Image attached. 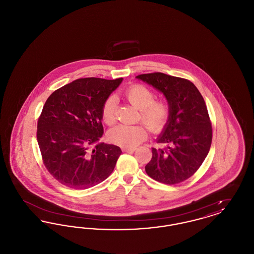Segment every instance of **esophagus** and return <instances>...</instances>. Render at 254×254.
Wrapping results in <instances>:
<instances>
[{
    "label": "esophagus",
    "instance_id": "esophagus-1",
    "mask_svg": "<svg viewBox=\"0 0 254 254\" xmlns=\"http://www.w3.org/2000/svg\"><path fill=\"white\" fill-rule=\"evenodd\" d=\"M135 149H136L135 147H131V148H129V147H123V148H122V150H123L124 152H127V153H130V152H133Z\"/></svg>",
    "mask_w": 254,
    "mask_h": 254
}]
</instances>
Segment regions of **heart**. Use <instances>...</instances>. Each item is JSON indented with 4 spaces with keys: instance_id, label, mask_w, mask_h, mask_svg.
<instances>
[{
    "instance_id": "1",
    "label": "heart",
    "mask_w": 254,
    "mask_h": 254,
    "mask_svg": "<svg viewBox=\"0 0 254 254\" xmlns=\"http://www.w3.org/2000/svg\"><path fill=\"white\" fill-rule=\"evenodd\" d=\"M124 96L134 108L140 110L138 119L146 125L153 133L161 132L169 119V104L165 100H154L151 89L143 85H133L126 89ZM102 119L108 126L116 122V100L110 96L105 101L102 108ZM147 129L144 125L117 126L110 129L109 141L122 147H134L145 141Z\"/></svg>"
}]
</instances>
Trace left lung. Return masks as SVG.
<instances>
[{"instance_id": "obj_1", "label": "left lung", "mask_w": 254, "mask_h": 254, "mask_svg": "<svg viewBox=\"0 0 254 254\" xmlns=\"http://www.w3.org/2000/svg\"><path fill=\"white\" fill-rule=\"evenodd\" d=\"M136 78L162 92L170 109L169 122L157 138L166 147H152L145 172L160 183L179 184L201 167L211 145L212 127L204 98L187 79L161 72Z\"/></svg>"}]
</instances>
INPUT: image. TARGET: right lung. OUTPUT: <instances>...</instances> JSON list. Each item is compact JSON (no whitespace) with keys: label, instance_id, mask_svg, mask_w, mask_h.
<instances>
[{"label":"right lung","instance_id":"obj_1","mask_svg":"<svg viewBox=\"0 0 254 254\" xmlns=\"http://www.w3.org/2000/svg\"><path fill=\"white\" fill-rule=\"evenodd\" d=\"M122 81L82 78L48 98L38 119L37 141L45 167L65 187L89 189L115 168L121 148L99 140L103 105Z\"/></svg>","mask_w":254,"mask_h":254}]
</instances>
